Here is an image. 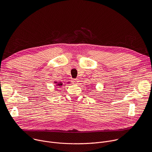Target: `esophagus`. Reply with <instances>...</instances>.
<instances>
[{
	"label": "esophagus",
	"instance_id": "1",
	"mask_svg": "<svg viewBox=\"0 0 152 152\" xmlns=\"http://www.w3.org/2000/svg\"><path fill=\"white\" fill-rule=\"evenodd\" d=\"M72 82L73 83H75V84H77L78 83V79H73L72 80Z\"/></svg>",
	"mask_w": 152,
	"mask_h": 152
}]
</instances>
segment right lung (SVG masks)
<instances>
[{
  "instance_id": "obj_1",
  "label": "right lung",
  "mask_w": 152,
  "mask_h": 152,
  "mask_svg": "<svg viewBox=\"0 0 152 152\" xmlns=\"http://www.w3.org/2000/svg\"><path fill=\"white\" fill-rule=\"evenodd\" d=\"M62 85V82H60V83H58V85H59V86H61V85Z\"/></svg>"
}]
</instances>
